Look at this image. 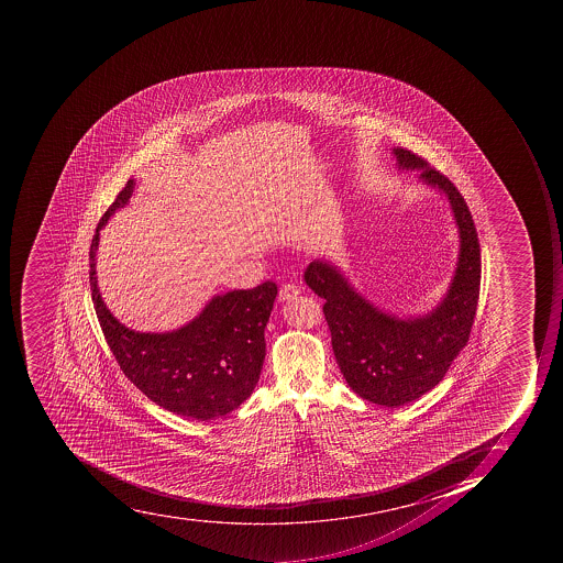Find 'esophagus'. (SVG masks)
I'll use <instances>...</instances> for the list:
<instances>
[{"instance_id":"esophagus-1","label":"esophagus","mask_w":563,"mask_h":563,"mask_svg":"<svg viewBox=\"0 0 563 563\" xmlns=\"http://www.w3.org/2000/svg\"><path fill=\"white\" fill-rule=\"evenodd\" d=\"M299 294H301V290H299L296 285H284L282 290H279L278 299L282 302L292 301V299H296Z\"/></svg>"}]
</instances>
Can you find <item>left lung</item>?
I'll return each instance as SVG.
<instances>
[{"label": "left lung", "instance_id": "obj_1", "mask_svg": "<svg viewBox=\"0 0 563 563\" xmlns=\"http://www.w3.org/2000/svg\"><path fill=\"white\" fill-rule=\"evenodd\" d=\"M393 155L399 170H419V181L440 191L451 206L460 252L448 292L428 313L398 317L358 292L334 262H311L305 282L325 299L332 350L350 389L372 404L396 408L439 386L465 349L477 310L481 246L456 186L412 151L395 147Z\"/></svg>", "mask_w": 563, "mask_h": 563}]
</instances>
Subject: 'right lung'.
<instances>
[{
  "label": "right lung",
  "mask_w": 563,
  "mask_h": 563,
  "mask_svg": "<svg viewBox=\"0 0 563 563\" xmlns=\"http://www.w3.org/2000/svg\"><path fill=\"white\" fill-rule=\"evenodd\" d=\"M135 179L115 197L98 223L89 250V284L103 336L124 377L153 404L177 416L211 421L252 396L266 357L264 329L278 287L273 282L252 290L211 297L196 319L179 329L141 332L126 328L103 302L97 279L100 231L129 205Z\"/></svg>",
  "instance_id": "obj_1"
}]
</instances>
